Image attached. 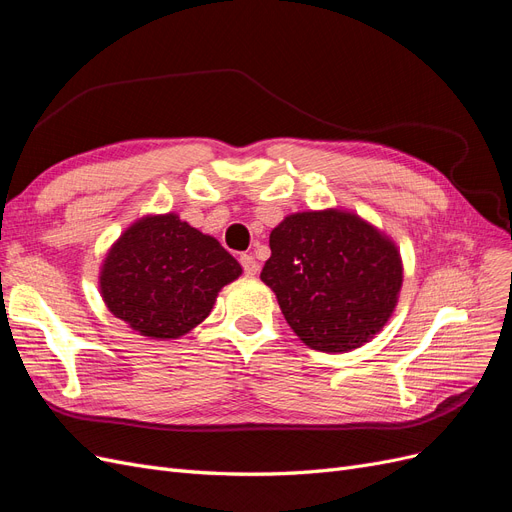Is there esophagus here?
Wrapping results in <instances>:
<instances>
[{"instance_id": "34e87169", "label": "esophagus", "mask_w": 512, "mask_h": 512, "mask_svg": "<svg viewBox=\"0 0 512 512\" xmlns=\"http://www.w3.org/2000/svg\"><path fill=\"white\" fill-rule=\"evenodd\" d=\"M239 262H241V267H243V273L248 275V277H254L258 273V262H256V258L252 254H241Z\"/></svg>"}]
</instances>
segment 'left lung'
<instances>
[{
	"instance_id": "obj_1",
	"label": "left lung",
	"mask_w": 512,
	"mask_h": 512,
	"mask_svg": "<svg viewBox=\"0 0 512 512\" xmlns=\"http://www.w3.org/2000/svg\"><path fill=\"white\" fill-rule=\"evenodd\" d=\"M260 279L305 345L351 351L387 324L402 286L390 237L341 209L301 211L275 226Z\"/></svg>"
}]
</instances>
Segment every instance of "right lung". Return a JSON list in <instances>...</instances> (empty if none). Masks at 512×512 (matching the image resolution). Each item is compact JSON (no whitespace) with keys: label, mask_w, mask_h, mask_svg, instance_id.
Masks as SVG:
<instances>
[{"label":"right lung","mask_w":512,"mask_h":512,"mask_svg":"<svg viewBox=\"0 0 512 512\" xmlns=\"http://www.w3.org/2000/svg\"><path fill=\"white\" fill-rule=\"evenodd\" d=\"M241 264L180 216H146L112 245L99 273L103 303L148 339H178L201 324Z\"/></svg>","instance_id":"1"}]
</instances>
